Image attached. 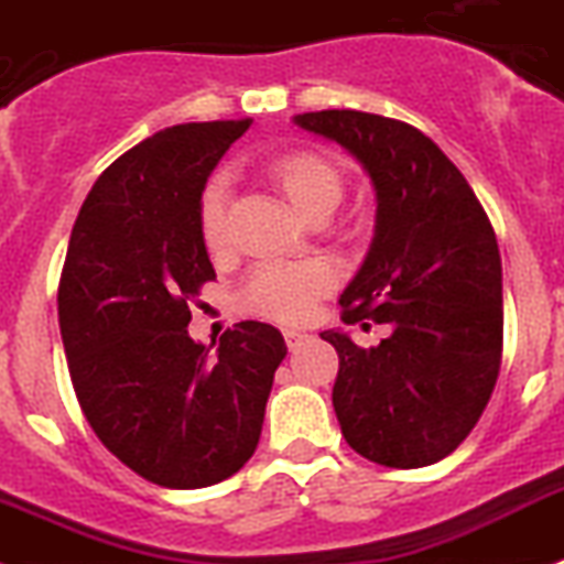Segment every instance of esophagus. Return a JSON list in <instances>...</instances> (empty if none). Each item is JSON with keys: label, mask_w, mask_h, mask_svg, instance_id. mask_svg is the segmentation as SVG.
Returning a JSON list of instances; mask_svg holds the SVG:
<instances>
[{"label": "esophagus", "mask_w": 564, "mask_h": 564, "mask_svg": "<svg viewBox=\"0 0 564 564\" xmlns=\"http://www.w3.org/2000/svg\"><path fill=\"white\" fill-rule=\"evenodd\" d=\"M305 339H307V334H302V330H285V345H288V350H296Z\"/></svg>", "instance_id": "1"}]
</instances>
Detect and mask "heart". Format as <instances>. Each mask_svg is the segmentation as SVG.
<instances>
[{"mask_svg":"<svg viewBox=\"0 0 564 564\" xmlns=\"http://www.w3.org/2000/svg\"><path fill=\"white\" fill-rule=\"evenodd\" d=\"M271 176L302 216L319 205L336 208L341 199V173L328 156L316 151H293L273 159ZM228 199L230 185L223 173L202 187L196 219H199L202 242L210 250H223L228 242ZM334 268L322 259L262 262L239 288V305L248 314L296 325L314 314L316 302L334 288Z\"/></svg>","mask_w":564,"mask_h":564,"instance_id":"obj_1","label":"heart"}]
</instances>
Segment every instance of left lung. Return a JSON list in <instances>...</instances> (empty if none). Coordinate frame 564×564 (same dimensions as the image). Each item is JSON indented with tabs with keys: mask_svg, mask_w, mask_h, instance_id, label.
I'll return each mask as SVG.
<instances>
[{
	"mask_svg": "<svg viewBox=\"0 0 564 564\" xmlns=\"http://www.w3.org/2000/svg\"><path fill=\"white\" fill-rule=\"evenodd\" d=\"M293 122L339 142L377 187V234L341 293V322L391 325L373 348L325 330L339 354L341 436L384 468H425L465 442L502 365V259L459 167L413 124L362 110Z\"/></svg>",
	"mask_w": 564,
	"mask_h": 564,
	"instance_id": "left-lung-1",
	"label": "left lung"
}]
</instances>
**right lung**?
Wrapping results in <instances>:
<instances>
[{"label": "right lung", "instance_id": "1", "mask_svg": "<svg viewBox=\"0 0 564 564\" xmlns=\"http://www.w3.org/2000/svg\"><path fill=\"white\" fill-rule=\"evenodd\" d=\"M250 119L153 133L90 187L59 279V330L82 413L110 454L162 488H208L253 456L285 339L239 322L219 348L187 336L216 279L199 194Z\"/></svg>", "mask_w": 564, "mask_h": 564}]
</instances>
